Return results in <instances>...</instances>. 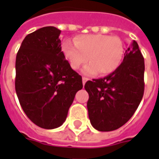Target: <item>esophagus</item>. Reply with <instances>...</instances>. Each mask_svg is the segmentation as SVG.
<instances>
[{"label":"esophagus","instance_id":"esophagus-1","mask_svg":"<svg viewBox=\"0 0 159 159\" xmlns=\"http://www.w3.org/2000/svg\"><path fill=\"white\" fill-rule=\"evenodd\" d=\"M87 80H88V78H87V77H82V83H83V85H84L85 83H86V82H87Z\"/></svg>","mask_w":159,"mask_h":159}]
</instances>
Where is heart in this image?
<instances>
[{"instance_id": "b5f03b06", "label": "heart", "mask_w": 159, "mask_h": 159, "mask_svg": "<svg viewBox=\"0 0 159 159\" xmlns=\"http://www.w3.org/2000/svg\"><path fill=\"white\" fill-rule=\"evenodd\" d=\"M62 51L70 67L77 70L89 60L82 72L88 76L108 75L120 65L125 54V47L118 36L106 34H82L75 37L74 43L65 39Z\"/></svg>"}]
</instances>
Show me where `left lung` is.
<instances>
[{
    "label": "left lung",
    "instance_id": "8db88e82",
    "mask_svg": "<svg viewBox=\"0 0 159 159\" xmlns=\"http://www.w3.org/2000/svg\"><path fill=\"white\" fill-rule=\"evenodd\" d=\"M144 59L134 40L120 67L108 76L87 81L88 116L99 131H112L124 125L138 108L144 92Z\"/></svg>",
    "mask_w": 159,
    "mask_h": 159
}]
</instances>
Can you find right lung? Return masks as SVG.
Returning <instances> with one entry per match:
<instances>
[{"label":"right lung","mask_w":159,"mask_h":159,"mask_svg":"<svg viewBox=\"0 0 159 159\" xmlns=\"http://www.w3.org/2000/svg\"><path fill=\"white\" fill-rule=\"evenodd\" d=\"M53 26L29 34L16 60V92L24 112L36 125L52 129L67 118L82 79L65 59Z\"/></svg>","instance_id":"1"}]
</instances>
